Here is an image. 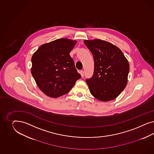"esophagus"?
Instances as JSON below:
<instances>
[{
	"mask_svg": "<svg viewBox=\"0 0 154 154\" xmlns=\"http://www.w3.org/2000/svg\"><path fill=\"white\" fill-rule=\"evenodd\" d=\"M79 73H80V74H81V76H82V77H84V70H80V72H79Z\"/></svg>",
	"mask_w": 154,
	"mask_h": 154,
	"instance_id": "34e87169",
	"label": "esophagus"
}]
</instances>
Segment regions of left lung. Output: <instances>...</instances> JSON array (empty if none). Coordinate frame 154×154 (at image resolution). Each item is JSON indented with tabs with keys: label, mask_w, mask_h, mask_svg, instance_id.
<instances>
[{
	"label": "left lung",
	"mask_w": 154,
	"mask_h": 154,
	"mask_svg": "<svg viewBox=\"0 0 154 154\" xmlns=\"http://www.w3.org/2000/svg\"><path fill=\"white\" fill-rule=\"evenodd\" d=\"M84 43L94 60L93 75L86 79L90 91L100 101L112 100L126 87L129 62L121 50L109 42L96 39Z\"/></svg>",
	"instance_id": "1"
}]
</instances>
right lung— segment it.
I'll return each mask as SVG.
<instances>
[{
	"mask_svg": "<svg viewBox=\"0 0 154 154\" xmlns=\"http://www.w3.org/2000/svg\"><path fill=\"white\" fill-rule=\"evenodd\" d=\"M77 41L57 39L42 45L32 57V75L46 95L57 98L68 93L81 75L69 53Z\"/></svg>",
	"mask_w": 154,
	"mask_h": 154,
	"instance_id": "add662e5",
	"label": "right lung"
}]
</instances>
